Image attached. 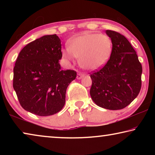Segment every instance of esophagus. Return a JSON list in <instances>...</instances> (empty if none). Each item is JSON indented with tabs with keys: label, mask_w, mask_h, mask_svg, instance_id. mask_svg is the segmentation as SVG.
Listing matches in <instances>:
<instances>
[{
	"label": "esophagus",
	"mask_w": 155,
	"mask_h": 155,
	"mask_svg": "<svg viewBox=\"0 0 155 155\" xmlns=\"http://www.w3.org/2000/svg\"><path fill=\"white\" fill-rule=\"evenodd\" d=\"M84 77V74H83L82 73H78L77 76V79H81Z\"/></svg>",
	"instance_id": "34e87169"
}]
</instances>
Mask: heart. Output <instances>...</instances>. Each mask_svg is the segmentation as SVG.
<instances>
[{
    "label": "heart",
    "mask_w": 155,
    "mask_h": 155,
    "mask_svg": "<svg viewBox=\"0 0 155 155\" xmlns=\"http://www.w3.org/2000/svg\"><path fill=\"white\" fill-rule=\"evenodd\" d=\"M68 46L62 51V57L68 64L78 58L81 67L87 70L103 68L111 55L113 43L108 35L85 33L70 39Z\"/></svg>",
    "instance_id": "b5f03b06"
}]
</instances>
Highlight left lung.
<instances>
[{
    "label": "left lung",
    "instance_id": "left-lung-1",
    "mask_svg": "<svg viewBox=\"0 0 155 155\" xmlns=\"http://www.w3.org/2000/svg\"><path fill=\"white\" fill-rule=\"evenodd\" d=\"M112 41L111 55L105 65L90 74L91 99L109 110L124 109L140 93L142 66L135 51L124 35L107 30Z\"/></svg>",
    "mask_w": 155,
    "mask_h": 155
}]
</instances>
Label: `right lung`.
Returning a JSON list of instances; mask_svg holds the SVG:
<instances>
[{"label":"right lung","instance_id":"add662e5","mask_svg":"<svg viewBox=\"0 0 155 155\" xmlns=\"http://www.w3.org/2000/svg\"><path fill=\"white\" fill-rule=\"evenodd\" d=\"M61 40L56 34L41 37L20 52L14 68L13 87L26 111L48 116L61 111L68 86L77 72L61 69Z\"/></svg>","mask_w":155,"mask_h":155}]
</instances>
